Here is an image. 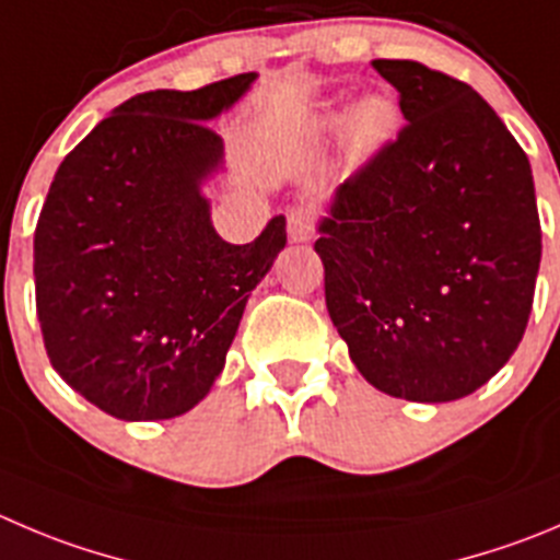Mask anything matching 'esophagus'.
I'll use <instances>...</instances> for the list:
<instances>
[{
    "label": "esophagus",
    "instance_id": "34e87169",
    "mask_svg": "<svg viewBox=\"0 0 560 560\" xmlns=\"http://www.w3.org/2000/svg\"><path fill=\"white\" fill-rule=\"evenodd\" d=\"M316 233V217L307 206H294L289 211V238L291 242H311Z\"/></svg>",
    "mask_w": 560,
    "mask_h": 560
}]
</instances>
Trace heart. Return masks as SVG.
I'll return each instance as SVG.
<instances>
[{"instance_id":"heart-1","label":"heart","mask_w":560,"mask_h":560,"mask_svg":"<svg viewBox=\"0 0 560 560\" xmlns=\"http://www.w3.org/2000/svg\"><path fill=\"white\" fill-rule=\"evenodd\" d=\"M340 126H343V112H324L322 129L338 131ZM393 129H396V106L382 95H374L351 115V145L360 156H369L390 140Z\"/></svg>"}]
</instances>
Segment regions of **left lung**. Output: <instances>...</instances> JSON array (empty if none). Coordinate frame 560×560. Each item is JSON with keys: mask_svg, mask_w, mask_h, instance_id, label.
Masks as SVG:
<instances>
[{"mask_svg": "<svg viewBox=\"0 0 560 560\" xmlns=\"http://www.w3.org/2000/svg\"><path fill=\"white\" fill-rule=\"evenodd\" d=\"M371 66L407 124L318 225L327 311L376 390L456 401L528 327L541 260L530 162L470 84L415 60Z\"/></svg>", "mask_w": 560, "mask_h": 560, "instance_id": "left-lung-1", "label": "left lung"}]
</instances>
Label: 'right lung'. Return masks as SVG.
I'll use <instances>...</instances> for the list:
<instances>
[{"label":"right lung","mask_w":560,"mask_h":560,"mask_svg":"<svg viewBox=\"0 0 560 560\" xmlns=\"http://www.w3.org/2000/svg\"><path fill=\"white\" fill-rule=\"evenodd\" d=\"M255 73L124 101L57 167L35 228V305L57 374L120 420L203 401L285 217L249 244L211 225L200 184L222 164L211 117Z\"/></svg>","instance_id":"add662e5"}]
</instances>
